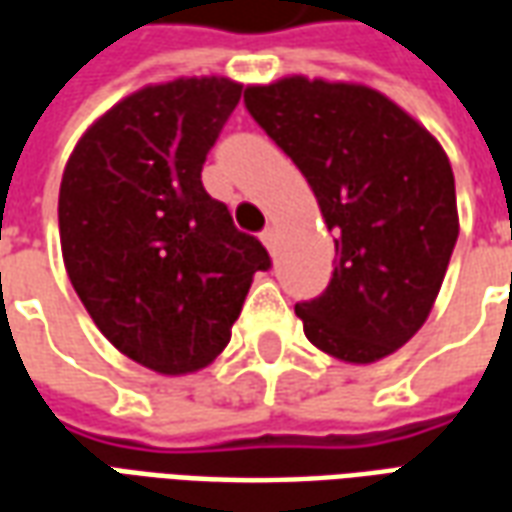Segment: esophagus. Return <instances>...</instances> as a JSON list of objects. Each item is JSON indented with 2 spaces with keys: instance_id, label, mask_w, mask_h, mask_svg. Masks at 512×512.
Masks as SVG:
<instances>
[{
  "instance_id": "34e87169",
  "label": "esophagus",
  "mask_w": 512,
  "mask_h": 512,
  "mask_svg": "<svg viewBox=\"0 0 512 512\" xmlns=\"http://www.w3.org/2000/svg\"><path fill=\"white\" fill-rule=\"evenodd\" d=\"M277 238H279V230L274 227V224H271V227H266V230L260 233V241L266 244L268 252H274V249H277Z\"/></svg>"
}]
</instances>
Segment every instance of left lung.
Returning <instances> with one entry per match:
<instances>
[{
	"label": "left lung",
	"instance_id": "1",
	"mask_svg": "<svg viewBox=\"0 0 512 512\" xmlns=\"http://www.w3.org/2000/svg\"><path fill=\"white\" fill-rule=\"evenodd\" d=\"M244 101L334 233L329 288L296 304L307 340L351 365L395 354L428 321L458 241L444 147L365 84L285 76L246 87Z\"/></svg>",
	"mask_w": 512,
	"mask_h": 512
}]
</instances>
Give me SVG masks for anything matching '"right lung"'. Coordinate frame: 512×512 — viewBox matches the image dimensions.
Segmentation results:
<instances>
[{"mask_svg": "<svg viewBox=\"0 0 512 512\" xmlns=\"http://www.w3.org/2000/svg\"><path fill=\"white\" fill-rule=\"evenodd\" d=\"M241 84H147L95 120L60 183V244L73 290L120 354L161 376L208 367L230 343L255 271V235L202 189V164Z\"/></svg>", "mask_w": 512, "mask_h": 512, "instance_id": "right-lung-1", "label": "right lung"}]
</instances>
